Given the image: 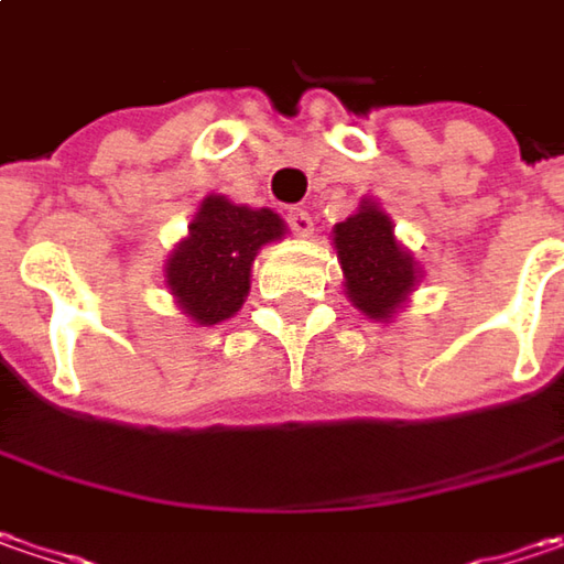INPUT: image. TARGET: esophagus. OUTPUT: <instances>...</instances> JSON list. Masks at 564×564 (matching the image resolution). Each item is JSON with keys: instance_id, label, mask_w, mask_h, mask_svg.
Returning <instances> with one entry per match:
<instances>
[{"instance_id": "34e87169", "label": "esophagus", "mask_w": 564, "mask_h": 564, "mask_svg": "<svg viewBox=\"0 0 564 564\" xmlns=\"http://www.w3.org/2000/svg\"><path fill=\"white\" fill-rule=\"evenodd\" d=\"M286 227L296 236L312 234V217H308L306 208H290L286 210Z\"/></svg>"}]
</instances>
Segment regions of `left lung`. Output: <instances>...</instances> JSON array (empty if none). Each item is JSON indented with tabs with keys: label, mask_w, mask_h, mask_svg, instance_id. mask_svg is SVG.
I'll return each mask as SVG.
<instances>
[{
	"label": "left lung",
	"mask_w": 564,
	"mask_h": 564,
	"mask_svg": "<svg viewBox=\"0 0 564 564\" xmlns=\"http://www.w3.org/2000/svg\"><path fill=\"white\" fill-rule=\"evenodd\" d=\"M334 249L354 306L369 318H391L416 283V264L398 246L388 214L362 205L359 214L334 227Z\"/></svg>",
	"instance_id": "left-lung-1"
}]
</instances>
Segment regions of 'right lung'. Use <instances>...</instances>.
<instances>
[{
    "label": "right lung",
    "mask_w": 564,
    "mask_h": 564,
    "mask_svg": "<svg viewBox=\"0 0 564 564\" xmlns=\"http://www.w3.org/2000/svg\"><path fill=\"white\" fill-rule=\"evenodd\" d=\"M281 234L274 210L230 205L224 195L205 198L188 239L166 261V283L183 312L202 325H217L239 312L256 252Z\"/></svg>",
    "instance_id": "right-lung-1"
}]
</instances>
